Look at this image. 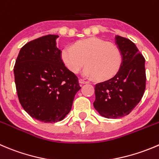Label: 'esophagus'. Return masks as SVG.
I'll list each match as a JSON object with an SVG mask.
<instances>
[{
    "label": "esophagus",
    "instance_id": "34e87169",
    "mask_svg": "<svg viewBox=\"0 0 159 159\" xmlns=\"http://www.w3.org/2000/svg\"><path fill=\"white\" fill-rule=\"evenodd\" d=\"M79 83H80V84H86V83H88V81H84V79H81V78H80V79H79Z\"/></svg>",
    "mask_w": 159,
    "mask_h": 159
}]
</instances>
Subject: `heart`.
I'll return each instance as SVG.
<instances>
[{
  "mask_svg": "<svg viewBox=\"0 0 159 159\" xmlns=\"http://www.w3.org/2000/svg\"><path fill=\"white\" fill-rule=\"evenodd\" d=\"M61 57L65 67L73 74L86 66L84 75L98 81L113 77L122 65L123 56L118 47L98 38L84 39L72 47L62 49Z\"/></svg>",
  "mask_w": 159,
  "mask_h": 159,
  "instance_id": "b5f03b06",
  "label": "heart"
}]
</instances>
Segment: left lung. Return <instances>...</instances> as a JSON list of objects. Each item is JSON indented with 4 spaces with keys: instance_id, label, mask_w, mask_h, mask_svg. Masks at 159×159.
<instances>
[{
    "instance_id": "8db88e82",
    "label": "left lung",
    "mask_w": 159,
    "mask_h": 159,
    "mask_svg": "<svg viewBox=\"0 0 159 159\" xmlns=\"http://www.w3.org/2000/svg\"><path fill=\"white\" fill-rule=\"evenodd\" d=\"M115 42L122 53V65L112 78L95 84L93 103L108 119L128 115L141 100L146 84L145 60L136 45L120 35H116Z\"/></svg>"
}]
</instances>
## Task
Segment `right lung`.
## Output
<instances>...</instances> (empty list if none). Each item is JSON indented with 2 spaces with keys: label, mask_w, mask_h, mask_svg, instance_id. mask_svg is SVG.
<instances>
[{
  "label": "right lung",
  "mask_w": 159,
  "mask_h": 159,
  "mask_svg": "<svg viewBox=\"0 0 159 159\" xmlns=\"http://www.w3.org/2000/svg\"><path fill=\"white\" fill-rule=\"evenodd\" d=\"M57 35L27 43L14 67L18 99L32 118L43 123L62 120L69 113L81 87L78 78L63 63Z\"/></svg>",
  "instance_id": "1"
}]
</instances>
